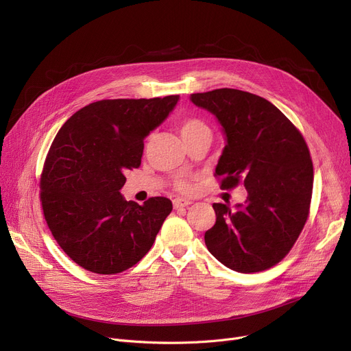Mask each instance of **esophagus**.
<instances>
[{
  "mask_svg": "<svg viewBox=\"0 0 351 351\" xmlns=\"http://www.w3.org/2000/svg\"><path fill=\"white\" fill-rule=\"evenodd\" d=\"M192 204V202L189 199H182V197H176L173 200V208L175 209H180V208H186Z\"/></svg>",
  "mask_w": 351,
  "mask_h": 351,
  "instance_id": "34e87169",
  "label": "esophagus"
}]
</instances>
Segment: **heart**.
<instances>
[{
    "label": "heart",
    "instance_id": "heart-1",
    "mask_svg": "<svg viewBox=\"0 0 351 351\" xmlns=\"http://www.w3.org/2000/svg\"><path fill=\"white\" fill-rule=\"evenodd\" d=\"M179 132H180L182 138L185 139V138L199 134V132H209V128L204 121L199 118H185V119H182L179 123ZM175 188L182 192H188V191H191V183L186 179L179 178L175 180Z\"/></svg>",
    "mask_w": 351,
    "mask_h": 351
}]
</instances>
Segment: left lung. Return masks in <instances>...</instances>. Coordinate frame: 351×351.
Listing matches in <instances>:
<instances>
[{"mask_svg":"<svg viewBox=\"0 0 351 351\" xmlns=\"http://www.w3.org/2000/svg\"><path fill=\"white\" fill-rule=\"evenodd\" d=\"M216 115L226 146L216 166L220 189L245 185V205L215 204L216 223L205 233L208 250L226 267L256 273L282 262L310 213L313 162L299 129L267 99L220 88L192 94Z\"/></svg>","mask_w":351,"mask_h":351,"instance_id":"8db88e82","label":"left lung"}]
</instances>
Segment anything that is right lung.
Returning <instances> with one entry per match:
<instances>
[{
  "instance_id": "obj_1",
  "label": "right lung",
  "mask_w": 351,
  "mask_h": 351,
  "mask_svg": "<svg viewBox=\"0 0 351 351\" xmlns=\"http://www.w3.org/2000/svg\"><path fill=\"white\" fill-rule=\"evenodd\" d=\"M178 99L92 102L73 114L51 143L40 180L41 206L53 239L81 267L117 274L152 247L172 202L155 196L141 206L119 191L126 171L141 166L145 136Z\"/></svg>"
}]
</instances>
